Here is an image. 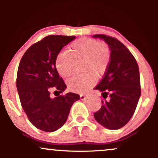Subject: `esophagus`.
Listing matches in <instances>:
<instances>
[{"instance_id":"esophagus-1","label":"esophagus","mask_w":158,"mask_h":158,"mask_svg":"<svg viewBox=\"0 0 158 158\" xmlns=\"http://www.w3.org/2000/svg\"><path fill=\"white\" fill-rule=\"evenodd\" d=\"M88 99V97L87 96H85V95H80V99L81 100H86V99Z\"/></svg>"}]
</instances>
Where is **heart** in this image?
I'll use <instances>...</instances> for the list:
<instances>
[{
  "mask_svg": "<svg viewBox=\"0 0 158 158\" xmlns=\"http://www.w3.org/2000/svg\"><path fill=\"white\" fill-rule=\"evenodd\" d=\"M110 61V50L104 42L89 38H81L70 44L69 51L61 52L56 57L55 67L63 78L73 74L74 63L82 61L81 76L72 78L67 83L70 91L79 94L88 92L95 84V77L106 71Z\"/></svg>",
  "mask_w": 158,
  "mask_h": 158,
  "instance_id": "heart-1",
  "label": "heart"
}]
</instances>
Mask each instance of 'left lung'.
<instances>
[{
	"label": "left lung",
	"mask_w": 158,
	"mask_h": 158,
	"mask_svg": "<svg viewBox=\"0 0 158 158\" xmlns=\"http://www.w3.org/2000/svg\"><path fill=\"white\" fill-rule=\"evenodd\" d=\"M104 40L110 50V61L102 79L94 89L102 92V107L94 114L105 128L117 130L128 123L135 113L140 97V80L137 61L115 38L102 34L93 35Z\"/></svg>",
	"instance_id": "left-lung-1"
}]
</instances>
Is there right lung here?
<instances>
[{"mask_svg":"<svg viewBox=\"0 0 158 158\" xmlns=\"http://www.w3.org/2000/svg\"><path fill=\"white\" fill-rule=\"evenodd\" d=\"M75 38L47 36L32 44L20 61L16 83L21 106L30 123L41 131L52 132L60 128L73 103L80 99L73 93L50 97L51 91L56 95V92L60 94L66 89L56 69L55 61L62 48Z\"/></svg>","mask_w":158,"mask_h":158,"instance_id":"obj_1","label":"right lung"}]
</instances>
